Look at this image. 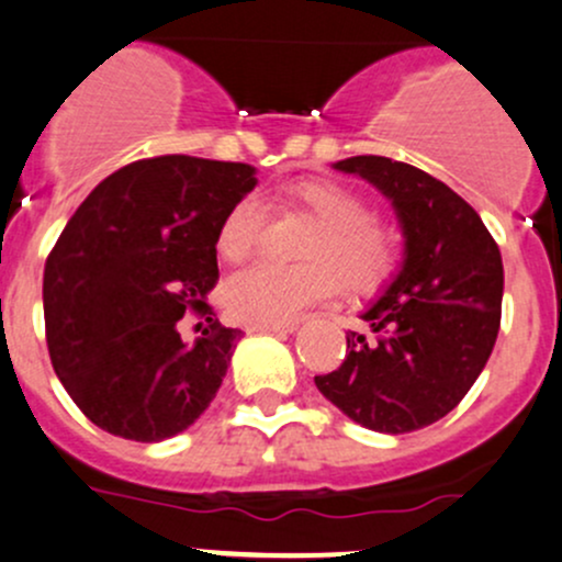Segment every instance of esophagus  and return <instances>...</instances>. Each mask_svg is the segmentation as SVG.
I'll use <instances>...</instances> for the list:
<instances>
[{
  "mask_svg": "<svg viewBox=\"0 0 562 562\" xmlns=\"http://www.w3.org/2000/svg\"><path fill=\"white\" fill-rule=\"evenodd\" d=\"M249 331H273V335H289L297 329V324H249Z\"/></svg>",
  "mask_w": 562,
  "mask_h": 562,
  "instance_id": "esophagus-1",
  "label": "esophagus"
}]
</instances>
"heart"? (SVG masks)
<instances>
[{
    "label": "heart",
    "instance_id": "1",
    "mask_svg": "<svg viewBox=\"0 0 562 562\" xmlns=\"http://www.w3.org/2000/svg\"><path fill=\"white\" fill-rule=\"evenodd\" d=\"M283 198L316 220L303 246V257L313 262H255L233 273L222 286V297L238 322L292 324L340 294L337 272L356 292H370L394 273L400 240L372 216L370 201L359 190L331 179H305L289 184ZM265 225L268 206L257 192H246L222 216L216 251L227 262H240L257 249Z\"/></svg>",
    "mask_w": 562,
    "mask_h": 562
}]
</instances>
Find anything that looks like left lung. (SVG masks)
<instances>
[{"instance_id":"obj_1","label":"left lung","mask_w":562,"mask_h":562,"mask_svg":"<svg viewBox=\"0 0 562 562\" xmlns=\"http://www.w3.org/2000/svg\"><path fill=\"white\" fill-rule=\"evenodd\" d=\"M391 201L404 235L400 273L348 331L346 359L316 389L356 424L407 434L445 418L496 346L504 297L498 244L448 184L407 162L356 155L335 162Z\"/></svg>"}]
</instances>
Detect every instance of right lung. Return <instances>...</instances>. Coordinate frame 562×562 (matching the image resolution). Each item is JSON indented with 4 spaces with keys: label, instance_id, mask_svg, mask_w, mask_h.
I'll return each mask as SVG.
<instances>
[{
    "label": "right lung",
    "instance_id": "add662e5",
    "mask_svg": "<svg viewBox=\"0 0 562 562\" xmlns=\"http://www.w3.org/2000/svg\"><path fill=\"white\" fill-rule=\"evenodd\" d=\"M255 168L162 155L120 168L66 222L45 262L53 370L95 426L160 442L195 424L220 391L240 329L211 318L216 231L255 190ZM187 310L210 329L192 344Z\"/></svg>",
    "mask_w": 562,
    "mask_h": 562
}]
</instances>
